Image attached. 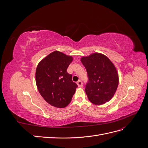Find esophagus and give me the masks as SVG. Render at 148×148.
I'll return each instance as SVG.
<instances>
[{
  "label": "esophagus",
  "mask_w": 148,
  "mask_h": 148,
  "mask_svg": "<svg viewBox=\"0 0 148 148\" xmlns=\"http://www.w3.org/2000/svg\"><path fill=\"white\" fill-rule=\"evenodd\" d=\"M77 84H78V86L79 87H82L83 86V83H82V82L81 81V80H79L78 82H77Z\"/></svg>",
  "instance_id": "obj_1"
}]
</instances>
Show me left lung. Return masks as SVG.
I'll return each instance as SVG.
<instances>
[{"mask_svg": "<svg viewBox=\"0 0 148 148\" xmlns=\"http://www.w3.org/2000/svg\"><path fill=\"white\" fill-rule=\"evenodd\" d=\"M86 68L88 82L85 91L94 104L101 105L112 99L119 84V75L115 66L106 56L95 53L82 58Z\"/></svg>", "mask_w": 148, "mask_h": 148, "instance_id": "obj_1", "label": "left lung"}]
</instances>
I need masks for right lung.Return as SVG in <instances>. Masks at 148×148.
Masks as SVG:
<instances>
[{"instance_id": "obj_1", "label": "right lung", "mask_w": 148, "mask_h": 148, "mask_svg": "<svg viewBox=\"0 0 148 148\" xmlns=\"http://www.w3.org/2000/svg\"><path fill=\"white\" fill-rule=\"evenodd\" d=\"M73 58L54 51L44 58L36 71V82L39 93L52 106L64 108L72 99L78 85L67 73Z\"/></svg>"}]
</instances>
